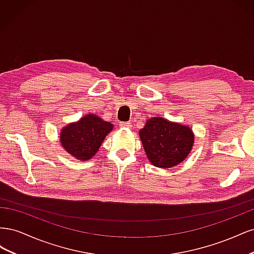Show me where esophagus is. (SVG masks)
<instances>
[{
    "instance_id": "34e87169",
    "label": "esophagus",
    "mask_w": 254,
    "mask_h": 254,
    "mask_svg": "<svg viewBox=\"0 0 254 254\" xmlns=\"http://www.w3.org/2000/svg\"><path fill=\"white\" fill-rule=\"evenodd\" d=\"M120 126H121V127H125V128H130V127H131V123H129V122H123V123H121Z\"/></svg>"
}]
</instances>
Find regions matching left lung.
<instances>
[{
	"instance_id": "8db88e82",
	"label": "left lung",
	"mask_w": 254,
	"mask_h": 254,
	"mask_svg": "<svg viewBox=\"0 0 254 254\" xmlns=\"http://www.w3.org/2000/svg\"><path fill=\"white\" fill-rule=\"evenodd\" d=\"M139 135L148 160L160 168L181 163L190 152L195 137L190 127L157 117L146 122Z\"/></svg>"
}]
</instances>
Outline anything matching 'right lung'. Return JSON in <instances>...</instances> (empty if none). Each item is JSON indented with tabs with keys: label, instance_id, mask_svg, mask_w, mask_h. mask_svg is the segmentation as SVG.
Listing matches in <instances>:
<instances>
[{
	"label": "right lung",
	"instance_id": "obj_1",
	"mask_svg": "<svg viewBox=\"0 0 254 254\" xmlns=\"http://www.w3.org/2000/svg\"><path fill=\"white\" fill-rule=\"evenodd\" d=\"M112 129L111 123L95 114H87L78 122L61 129L60 143L76 159L88 161L98 151L106 135Z\"/></svg>",
	"mask_w": 254,
	"mask_h": 254
}]
</instances>
